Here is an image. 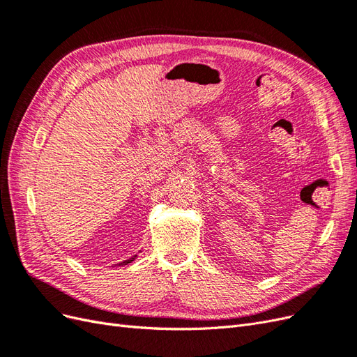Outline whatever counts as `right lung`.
I'll list each match as a JSON object with an SVG mask.
<instances>
[{"instance_id": "obj_1", "label": "right lung", "mask_w": 357, "mask_h": 357, "mask_svg": "<svg viewBox=\"0 0 357 357\" xmlns=\"http://www.w3.org/2000/svg\"><path fill=\"white\" fill-rule=\"evenodd\" d=\"M135 257H137V255L135 256H132V257H129L128 259V261H125V262H121V264H117L119 266H121V265H128V264H131L132 261H135Z\"/></svg>"}]
</instances>
